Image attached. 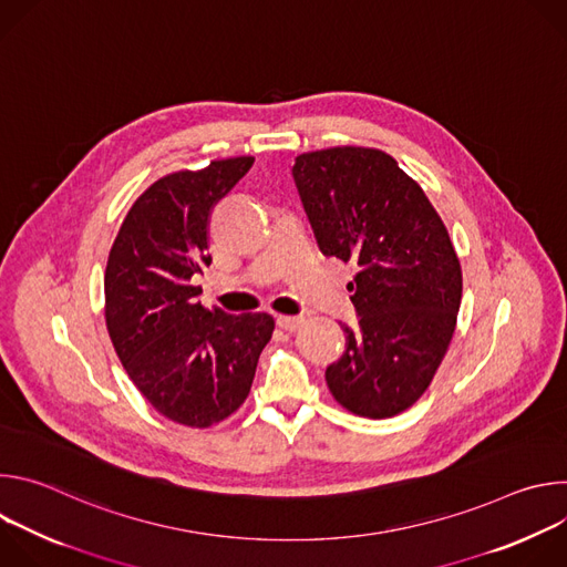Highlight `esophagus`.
<instances>
[{"mask_svg":"<svg viewBox=\"0 0 567 567\" xmlns=\"http://www.w3.org/2000/svg\"><path fill=\"white\" fill-rule=\"evenodd\" d=\"M276 322H278V328L280 330H285V332H296L300 326H302V322H305V318L302 316H278L276 318Z\"/></svg>","mask_w":567,"mask_h":567,"instance_id":"34e87169","label":"esophagus"}]
</instances>
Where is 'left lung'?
Listing matches in <instances>:
<instances>
[{"mask_svg": "<svg viewBox=\"0 0 567 567\" xmlns=\"http://www.w3.org/2000/svg\"><path fill=\"white\" fill-rule=\"evenodd\" d=\"M293 182L320 251L354 262L359 326L326 370L354 415L385 420L431 385L455 332L462 269L449 230L422 186L374 147L296 156Z\"/></svg>", "mask_w": 567, "mask_h": 567, "instance_id": "obj_1", "label": "left lung"}]
</instances>
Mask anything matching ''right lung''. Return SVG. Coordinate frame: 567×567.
Masks as SVG:
<instances>
[{
  "mask_svg": "<svg viewBox=\"0 0 567 567\" xmlns=\"http://www.w3.org/2000/svg\"><path fill=\"white\" fill-rule=\"evenodd\" d=\"M251 166L254 156H233L154 182L125 215L105 269V322L125 372L154 411L190 429L245 403L276 326L262 311L206 309L193 285L210 265V210Z\"/></svg>",
  "mask_w": 567,
  "mask_h": 567,
  "instance_id": "obj_1",
  "label": "right lung"
}]
</instances>
